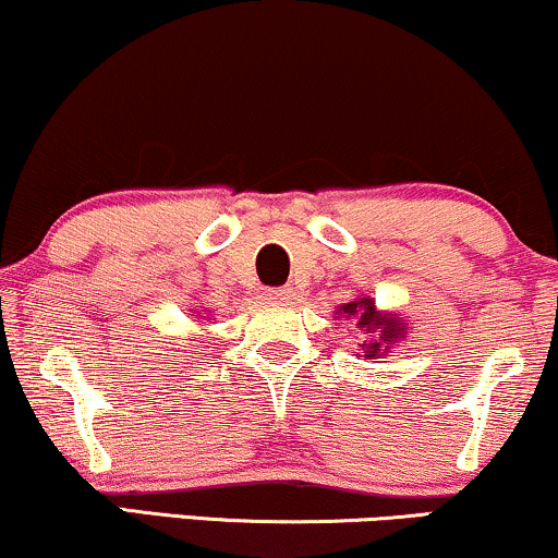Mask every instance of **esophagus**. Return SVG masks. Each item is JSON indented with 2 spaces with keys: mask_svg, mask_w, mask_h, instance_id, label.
Returning a JSON list of instances; mask_svg holds the SVG:
<instances>
[{
  "mask_svg": "<svg viewBox=\"0 0 558 558\" xmlns=\"http://www.w3.org/2000/svg\"><path fill=\"white\" fill-rule=\"evenodd\" d=\"M291 293H293L291 288H267L265 299L278 303V301H288V299H291Z\"/></svg>",
  "mask_w": 558,
  "mask_h": 558,
  "instance_id": "obj_1",
  "label": "esophagus"
}]
</instances>
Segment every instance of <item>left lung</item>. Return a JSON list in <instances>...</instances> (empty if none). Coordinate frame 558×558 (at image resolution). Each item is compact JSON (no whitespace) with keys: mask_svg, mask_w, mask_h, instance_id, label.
<instances>
[{"mask_svg":"<svg viewBox=\"0 0 558 558\" xmlns=\"http://www.w3.org/2000/svg\"><path fill=\"white\" fill-rule=\"evenodd\" d=\"M340 316L344 322L355 324V329H361L363 335H368V340L363 342L365 361H378L386 352H391L393 344L404 340L409 329L401 314L378 312L376 301L365 293L352 299L350 303H342L335 312V319H340Z\"/></svg>","mask_w":558,"mask_h":558,"instance_id":"8db88e82","label":"left lung"}]
</instances>
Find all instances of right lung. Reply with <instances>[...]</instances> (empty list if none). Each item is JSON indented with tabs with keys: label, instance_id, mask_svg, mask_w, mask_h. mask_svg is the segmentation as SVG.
Instances as JSON below:
<instances>
[{
	"label": "right lung",
	"instance_id": "add662e5",
	"mask_svg": "<svg viewBox=\"0 0 558 558\" xmlns=\"http://www.w3.org/2000/svg\"><path fill=\"white\" fill-rule=\"evenodd\" d=\"M197 314H201V312H197Z\"/></svg>",
	"mask_w": 558,
	"mask_h": 558
}]
</instances>
